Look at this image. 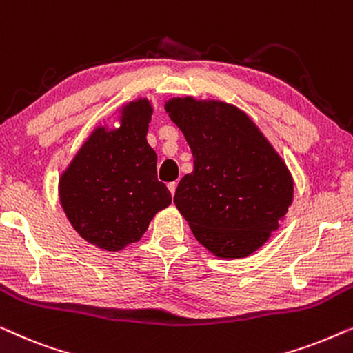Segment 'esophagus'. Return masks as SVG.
Listing matches in <instances>:
<instances>
[{"label":"esophagus","instance_id":"obj_1","mask_svg":"<svg viewBox=\"0 0 353 353\" xmlns=\"http://www.w3.org/2000/svg\"><path fill=\"white\" fill-rule=\"evenodd\" d=\"M168 190H170L172 196H175V191H176V181H172V183H168Z\"/></svg>","mask_w":353,"mask_h":353}]
</instances>
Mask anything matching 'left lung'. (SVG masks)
<instances>
[{
    "mask_svg": "<svg viewBox=\"0 0 353 353\" xmlns=\"http://www.w3.org/2000/svg\"><path fill=\"white\" fill-rule=\"evenodd\" d=\"M165 110L194 157V170L178 183L176 209L216 257L254 254L292 204L294 180L286 163L233 104L186 96L168 99Z\"/></svg>",
    "mask_w": 353,
    "mask_h": 353,
    "instance_id": "1",
    "label": "left lung"
}]
</instances>
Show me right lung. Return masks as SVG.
<instances>
[{
	"mask_svg": "<svg viewBox=\"0 0 353 353\" xmlns=\"http://www.w3.org/2000/svg\"><path fill=\"white\" fill-rule=\"evenodd\" d=\"M151 115L146 98L125 104L119 127L94 128L59 178L67 219L96 248L117 252L137 243L154 215L172 204L146 139Z\"/></svg>",
	"mask_w": 353,
	"mask_h": 353,
	"instance_id": "add662e5",
	"label": "right lung"
}]
</instances>
